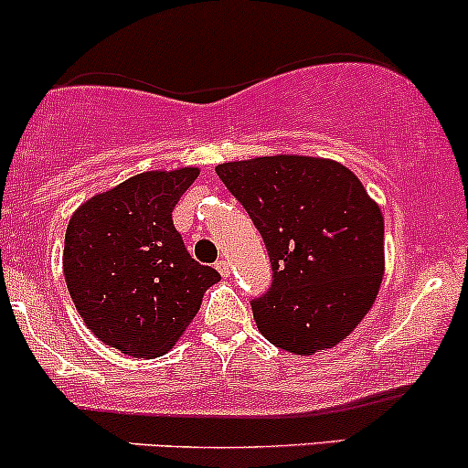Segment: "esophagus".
<instances>
[{"label": "esophagus", "mask_w": 468, "mask_h": 468, "mask_svg": "<svg viewBox=\"0 0 468 468\" xmlns=\"http://www.w3.org/2000/svg\"><path fill=\"white\" fill-rule=\"evenodd\" d=\"M217 270H218V274H220V276L228 278V276H229V271H232V267H229V262H228V261L220 259V261H217Z\"/></svg>", "instance_id": "esophagus-1"}]
</instances>
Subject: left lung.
Instances as JSON below:
<instances>
[{
	"instance_id": "1",
	"label": "left lung",
	"mask_w": 468,
	"mask_h": 468,
	"mask_svg": "<svg viewBox=\"0 0 468 468\" xmlns=\"http://www.w3.org/2000/svg\"><path fill=\"white\" fill-rule=\"evenodd\" d=\"M262 236L274 281L251 301L259 332L296 356L358 327L385 274V218L360 178L332 159L256 156L217 165Z\"/></svg>"
}]
</instances>
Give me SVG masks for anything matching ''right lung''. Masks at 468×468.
Segmentation results:
<instances>
[{"instance_id": "1", "label": "right lung", "mask_w": 468, "mask_h": 468, "mask_svg": "<svg viewBox=\"0 0 468 468\" xmlns=\"http://www.w3.org/2000/svg\"><path fill=\"white\" fill-rule=\"evenodd\" d=\"M198 167L150 170L94 194L72 214L64 276L79 316L101 343L133 358L176 345L217 270L198 265L172 223V209Z\"/></svg>"}]
</instances>
